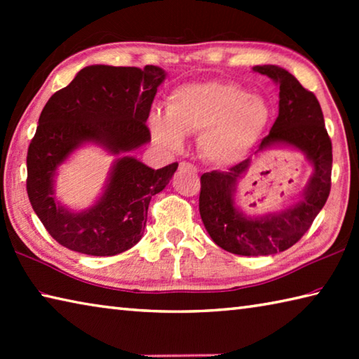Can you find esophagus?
I'll return each mask as SVG.
<instances>
[{"label": "esophagus", "instance_id": "1", "mask_svg": "<svg viewBox=\"0 0 359 359\" xmlns=\"http://www.w3.org/2000/svg\"><path fill=\"white\" fill-rule=\"evenodd\" d=\"M179 168H180V169H190V171H193V172L198 171L196 166L191 165V163H188V161H180V163H179Z\"/></svg>", "mask_w": 359, "mask_h": 359}]
</instances>
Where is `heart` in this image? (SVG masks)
<instances>
[{"mask_svg": "<svg viewBox=\"0 0 359 359\" xmlns=\"http://www.w3.org/2000/svg\"><path fill=\"white\" fill-rule=\"evenodd\" d=\"M165 109L166 114H150L155 141L163 147L177 149L184 135L198 133L199 154L215 166L244 160L269 121L267 102L233 82L179 85L169 93Z\"/></svg>", "mask_w": 359, "mask_h": 359, "instance_id": "1", "label": "heart"}]
</instances>
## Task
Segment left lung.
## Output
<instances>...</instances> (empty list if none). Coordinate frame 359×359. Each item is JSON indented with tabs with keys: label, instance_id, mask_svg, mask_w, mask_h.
Instances as JSON below:
<instances>
[{
	"label": "left lung",
	"instance_id": "obj_1",
	"mask_svg": "<svg viewBox=\"0 0 359 359\" xmlns=\"http://www.w3.org/2000/svg\"><path fill=\"white\" fill-rule=\"evenodd\" d=\"M253 69L271 77L280 88L278 117L258 150L276 144L293 145L311 160L313 174L299 203L280 214L261 218H248L234 208L236 184L245 174L250 160L238 163L229 171L201 175L199 214L204 226L218 247L242 257L274 255L294 245L312 226L330 196L332 169V144L317 96L304 88L291 72L276 65Z\"/></svg>",
	"mask_w": 359,
	"mask_h": 359
}]
</instances>
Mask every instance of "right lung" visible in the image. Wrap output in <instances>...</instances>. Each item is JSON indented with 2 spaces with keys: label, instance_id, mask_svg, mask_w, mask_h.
Instances as JSON below:
<instances>
[{
  "label": "right lung",
  "instance_id": "obj_1",
  "mask_svg": "<svg viewBox=\"0 0 359 359\" xmlns=\"http://www.w3.org/2000/svg\"><path fill=\"white\" fill-rule=\"evenodd\" d=\"M165 77V71L151 65L144 69L87 66L42 109L28 147L27 191L36 215L60 245L93 257H114L141 241L150 199L169 184L179 163L155 171L133 156L118 158L100 201L79 214L55 201L53 175L82 142L101 144L112 154L147 144L145 121Z\"/></svg>",
  "mask_w": 359,
  "mask_h": 359
}]
</instances>
